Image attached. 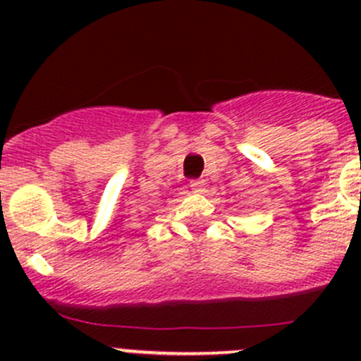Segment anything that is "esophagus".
Returning a JSON list of instances; mask_svg holds the SVG:
<instances>
[{
  "instance_id": "34e87169",
  "label": "esophagus",
  "mask_w": 361,
  "mask_h": 361,
  "mask_svg": "<svg viewBox=\"0 0 361 361\" xmlns=\"http://www.w3.org/2000/svg\"><path fill=\"white\" fill-rule=\"evenodd\" d=\"M190 187L194 192H202L204 187H206V181L204 180H192Z\"/></svg>"
}]
</instances>
